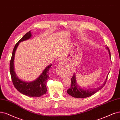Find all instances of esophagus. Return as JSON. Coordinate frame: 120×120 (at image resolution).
Returning <instances> with one entry per match:
<instances>
[{
    "instance_id": "34e87169",
    "label": "esophagus",
    "mask_w": 120,
    "mask_h": 120,
    "mask_svg": "<svg viewBox=\"0 0 120 120\" xmlns=\"http://www.w3.org/2000/svg\"><path fill=\"white\" fill-rule=\"evenodd\" d=\"M64 62L63 61H61L59 63L58 66H57L56 69V72L57 74L58 75H61L62 73V72L63 71V70H64Z\"/></svg>"
}]
</instances>
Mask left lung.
Wrapping results in <instances>:
<instances>
[{"label":"left lung","mask_w":120,"mask_h":120,"mask_svg":"<svg viewBox=\"0 0 120 120\" xmlns=\"http://www.w3.org/2000/svg\"><path fill=\"white\" fill-rule=\"evenodd\" d=\"M106 49L108 50L110 59L111 61V53L108 47H106ZM108 74L105 82L101 86L94 88H87V89H86V88H83L82 86L78 85L77 82L76 74L74 73V76L71 78V86L67 90L68 94L72 96V97H75V98H83L90 96L100 90L105 86L106 81H107Z\"/></svg>","instance_id":"obj_1"}]
</instances>
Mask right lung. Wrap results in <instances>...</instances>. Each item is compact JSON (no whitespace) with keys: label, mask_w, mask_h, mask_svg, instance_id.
Returning <instances> with one entry per match:
<instances>
[{"label":"right lung","mask_w":120,"mask_h":120,"mask_svg":"<svg viewBox=\"0 0 120 120\" xmlns=\"http://www.w3.org/2000/svg\"><path fill=\"white\" fill-rule=\"evenodd\" d=\"M32 34L30 30L18 42L13 49L11 59L10 62V72L12 81L15 87L21 94L30 97H40L45 94L47 91L46 82L49 78L48 72L52 64L49 65L44 69L41 75L34 81L32 82H26L19 79L15 73L14 68L15 54L19 43L26 41L32 37Z\"/></svg>","instance_id":"add662e5"}]
</instances>
